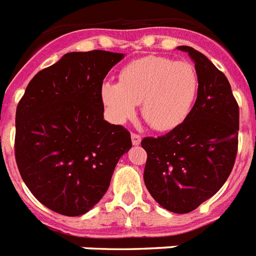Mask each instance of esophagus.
<instances>
[{
    "label": "esophagus",
    "mask_w": 256,
    "mask_h": 256,
    "mask_svg": "<svg viewBox=\"0 0 256 256\" xmlns=\"http://www.w3.org/2000/svg\"><path fill=\"white\" fill-rule=\"evenodd\" d=\"M130 138H132V144L134 145H140L141 142V136L138 134H130Z\"/></svg>",
    "instance_id": "1"
}]
</instances>
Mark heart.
I'll list each match as a JSON object with an SVG mask.
<instances>
[{
  "label": "heart",
  "instance_id": "b5f03b06",
  "mask_svg": "<svg viewBox=\"0 0 256 256\" xmlns=\"http://www.w3.org/2000/svg\"><path fill=\"white\" fill-rule=\"evenodd\" d=\"M197 71L188 62L164 56H145L126 64L118 83L107 82L100 96L114 120L122 122L141 115L156 130H172L182 124L198 94Z\"/></svg>",
  "mask_w": 256,
  "mask_h": 256
}]
</instances>
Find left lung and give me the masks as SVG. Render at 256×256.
<instances>
[{"mask_svg": "<svg viewBox=\"0 0 256 256\" xmlns=\"http://www.w3.org/2000/svg\"><path fill=\"white\" fill-rule=\"evenodd\" d=\"M194 62L198 94L182 124L160 138H145L144 182L154 201L177 214L193 212L222 188L238 150L239 107L232 86L205 55L178 46Z\"/></svg>", "mask_w": 256, "mask_h": 256, "instance_id": "1", "label": "left lung"}]
</instances>
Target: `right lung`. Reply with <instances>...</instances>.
Wrapping results in <instances>:
<instances>
[{
  "mask_svg": "<svg viewBox=\"0 0 256 256\" xmlns=\"http://www.w3.org/2000/svg\"><path fill=\"white\" fill-rule=\"evenodd\" d=\"M124 54L67 52L40 71L16 114V161L28 190L50 210L78 216L110 188L130 134L104 120L100 90Z\"/></svg>",
  "mask_w": 256,
  "mask_h": 256,
  "instance_id": "add662e5",
  "label": "right lung"
}]
</instances>
